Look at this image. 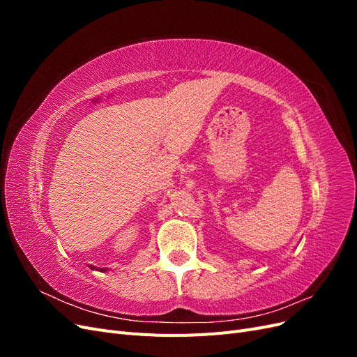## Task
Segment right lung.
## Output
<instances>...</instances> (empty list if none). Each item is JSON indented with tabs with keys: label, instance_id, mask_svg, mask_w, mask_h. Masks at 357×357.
Segmentation results:
<instances>
[{
	"label": "right lung",
	"instance_id": "right-lung-1",
	"mask_svg": "<svg viewBox=\"0 0 357 357\" xmlns=\"http://www.w3.org/2000/svg\"><path fill=\"white\" fill-rule=\"evenodd\" d=\"M91 266V269H98V271H107V268H95V266H92V265H89Z\"/></svg>",
	"mask_w": 357,
	"mask_h": 357
}]
</instances>
